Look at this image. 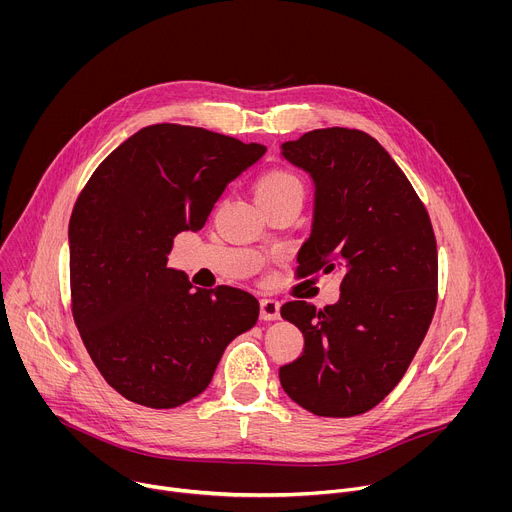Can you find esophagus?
<instances>
[{
	"mask_svg": "<svg viewBox=\"0 0 512 512\" xmlns=\"http://www.w3.org/2000/svg\"><path fill=\"white\" fill-rule=\"evenodd\" d=\"M279 308L281 304L277 300H261V320L265 322L279 320Z\"/></svg>",
	"mask_w": 512,
	"mask_h": 512,
	"instance_id": "esophagus-1",
	"label": "esophagus"
}]
</instances>
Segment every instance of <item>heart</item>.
Masks as SVG:
<instances>
[{
	"instance_id": "obj_1",
	"label": "heart",
	"mask_w": 512,
	"mask_h": 512,
	"mask_svg": "<svg viewBox=\"0 0 512 512\" xmlns=\"http://www.w3.org/2000/svg\"><path fill=\"white\" fill-rule=\"evenodd\" d=\"M289 194H298L304 196V186L298 176L285 170H271L265 176L259 178L255 186V198H279V196H289Z\"/></svg>"
}]
</instances>
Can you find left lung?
I'll list each match as a JSON object with an SVG mask.
<instances>
[{"instance_id":"left-lung-1","label":"left lung","mask_w":512,"mask_h":512,"mask_svg":"<svg viewBox=\"0 0 512 512\" xmlns=\"http://www.w3.org/2000/svg\"><path fill=\"white\" fill-rule=\"evenodd\" d=\"M314 184L300 275L342 273L336 304L287 302L281 318L304 334L302 356L279 369L283 391L322 417L379 405L403 379L437 302V247L429 214L383 145L330 127L281 143Z\"/></svg>"}]
</instances>
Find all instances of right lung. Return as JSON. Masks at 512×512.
I'll use <instances>...</instances> for the list:
<instances>
[{
    "instance_id": "right-lung-1",
    "label": "right lung",
    "mask_w": 512,
    "mask_h": 512,
    "mask_svg": "<svg viewBox=\"0 0 512 512\" xmlns=\"http://www.w3.org/2000/svg\"><path fill=\"white\" fill-rule=\"evenodd\" d=\"M265 145L160 123L127 137L93 172L68 225L81 338L125 399L172 409L200 395L225 348L259 318L237 287L192 289L168 267L174 237L200 231L223 190Z\"/></svg>"
}]
</instances>
